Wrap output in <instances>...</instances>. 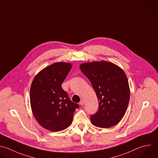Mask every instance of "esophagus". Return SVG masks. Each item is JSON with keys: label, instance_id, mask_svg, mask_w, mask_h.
<instances>
[{"label": "esophagus", "instance_id": "obj_1", "mask_svg": "<svg viewBox=\"0 0 158 158\" xmlns=\"http://www.w3.org/2000/svg\"><path fill=\"white\" fill-rule=\"evenodd\" d=\"M79 104L81 105V106H83V105L84 104V100H81L79 102Z\"/></svg>", "mask_w": 158, "mask_h": 158}]
</instances>
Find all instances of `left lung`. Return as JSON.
I'll use <instances>...</instances> for the list:
<instances>
[{
    "label": "left lung",
    "mask_w": 158,
    "mask_h": 158,
    "mask_svg": "<svg viewBox=\"0 0 158 158\" xmlns=\"http://www.w3.org/2000/svg\"><path fill=\"white\" fill-rule=\"evenodd\" d=\"M80 69L90 81L98 98V111L90 115L92 123L104 128L118 123L125 115L130 97L123 71L107 61L84 63Z\"/></svg>",
    "instance_id": "obj_1"
}]
</instances>
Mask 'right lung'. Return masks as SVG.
Masks as SVG:
<instances>
[{
    "label": "right lung",
    "mask_w": 158,
    "mask_h": 158,
    "mask_svg": "<svg viewBox=\"0 0 158 158\" xmlns=\"http://www.w3.org/2000/svg\"><path fill=\"white\" fill-rule=\"evenodd\" d=\"M71 64L56 63L41 71L34 78L30 92L31 107L37 122L51 131H60L72 123L79 106L73 102L61 87Z\"/></svg>",
    "instance_id": "add662e5"
}]
</instances>
